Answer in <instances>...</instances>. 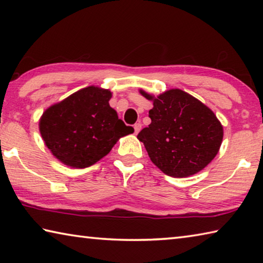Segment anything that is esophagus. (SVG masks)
<instances>
[{
	"label": "esophagus",
	"instance_id": "34e87169",
	"mask_svg": "<svg viewBox=\"0 0 263 263\" xmlns=\"http://www.w3.org/2000/svg\"><path fill=\"white\" fill-rule=\"evenodd\" d=\"M133 128H135V135H138L139 131L141 130V123H136L135 126H133Z\"/></svg>",
	"mask_w": 263,
	"mask_h": 263
}]
</instances>
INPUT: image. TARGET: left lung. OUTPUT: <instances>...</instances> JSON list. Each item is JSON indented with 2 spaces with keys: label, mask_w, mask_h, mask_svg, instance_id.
I'll return each instance as SVG.
<instances>
[{
  "label": "left lung",
  "mask_w": 263,
  "mask_h": 263,
  "mask_svg": "<svg viewBox=\"0 0 263 263\" xmlns=\"http://www.w3.org/2000/svg\"><path fill=\"white\" fill-rule=\"evenodd\" d=\"M153 102L151 124L138 139L148 157L164 174L188 177L201 172L219 152L224 130L213 111L181 89H169L158 96L140 89Z\"/></svg>",
  "instance_id": "1"
}]
</instances>
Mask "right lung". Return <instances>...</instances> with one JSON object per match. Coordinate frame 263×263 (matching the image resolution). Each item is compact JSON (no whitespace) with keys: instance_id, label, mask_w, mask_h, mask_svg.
Listing matches in <instances>:
<instances>
[{"instance_id":"add662e5","label":"right lung","mask_w":263,"mask_h":263,"mask_svg":"<svg viewBox=\"0 0 263 263\" xmlns=\"http://www.w3.org/2000/svg\"><path fill=\"white\" fill-rule=\"evenodd\" d=\"M109 89H80L44 111L39 131L51 153L66 166L86 168L100 161L119 138L133 133L109 104Z\"/></svg>"}]
</instances>
